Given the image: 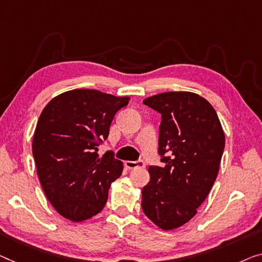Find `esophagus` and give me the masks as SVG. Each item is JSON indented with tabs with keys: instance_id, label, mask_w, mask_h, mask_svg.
<instances>
[{
	"instance_id": "obj_1",
	"label": "esophagus",
	"mask_w": 262,
	"mask_h": 262,
	"mask_svg": "<svg viewBox=\"0 0 262 262\" xmlns=\"http://www.w3.org/2000/svg\"><path fill=\"white\" fill-rule=\"evenodd\" d=\"M126 167H128L129 169L144 168V162L142 160H139V161H126Z\"/></svg>"
}]
</instances>
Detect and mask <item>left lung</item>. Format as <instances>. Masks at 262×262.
<instances>
[{"instance_id":"1","label":"left lung","mask_w":262,"mask_h":262,"mask_svg":"<svg viewBox=\"0 0 262 262\" xmlns=\"http://www.w3.org/2000/svg\"><path fill=\"white\" fill-rule=\"evenodd\" d=\"M143 103L161 114L159 154L165 166L148 168L141 205L149 220L170 231L188 222L212 189L225 133L215 109L198 94L161 93Z\"/></svg>"}]
</instances>
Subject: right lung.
<instances>
[{
	"instance_id": "right-lung-1",
	"label": "right lung",
	"mask_w": 262,
	"mask_h": 262,
	"mask_svg": "<svg viewBox=\"0 0 262 262\" xmlns=\"http://www.w3.org/2000/svg\"><path fill=\"white\" fill-rule=\"evenodd\" d=\"M128 101L95 89H74L54 97L42 111L33 138L35 165L47 199L68 220L100 213L112 182L122 174V162L113 151L103 158L96 151Z\"/></svg>"
}]
</instances>
